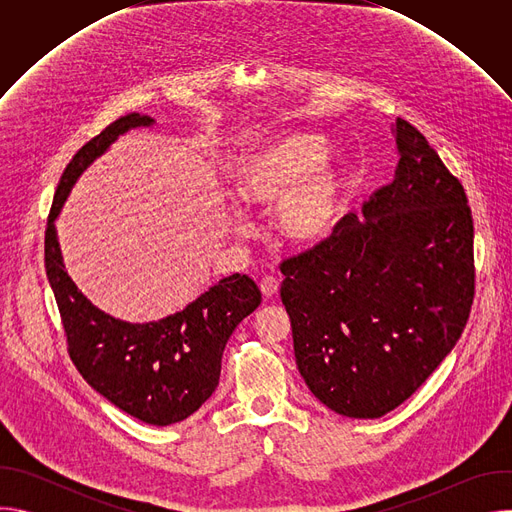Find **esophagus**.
<instances>
[{"label": "esophagus", "mask_w": 512, "mask_h": 512, "mask_svg": "<svg viewBox=\"0 0 512 512\" xmlns=\"http://www.w3.org/2000/svg\"><path fill=\"white\" fill-rule=\"evenodd\" d=\"M259 287H261V294L265 298H273L277 294V289H279V281L275 277H263Z\"/></svg>", "instance_id": "esophagus-1"}]
</instances>
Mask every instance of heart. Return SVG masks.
I'll return each mask as SVG.
<instances>
[{
    "mask_svg": "<svg viewBox=\"0 0 512 512\" xmlns=\"http://www.w3.org/2000/svg\"><path fill=\"white\" fill-rule=\"evenodd\" d=\"M316 133H287L247 150L233 168L239 200L249 208H273L277 233L296 247L326 241L348 206L350 160L338 150H324ZM237 231L245 225L237 223Z\"/></svg>",
    "mask_w": 512,
    "mask_h": 512,
    "instance_id": "1",
    "label": "heart"
}]
</instances>
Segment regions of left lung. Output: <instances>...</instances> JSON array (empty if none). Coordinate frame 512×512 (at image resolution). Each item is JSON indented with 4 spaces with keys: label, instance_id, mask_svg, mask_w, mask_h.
Here are the masks:
<instances>
[{
    "label": "left lung",
    "instance_id": "8db88e82",
    "mask_svg": "<svg viewBox=\"0 0 512 512\" xmlns=\"http://www.w3.org/2000/svg\"><path fill=\"white\" fill-rule=\"evenodd\" d=\"M393 182L336 235L281 263L298 371L328 409L377 419L452 352L474 298L466 192L427 139L395 127Z\"/></svg>",
    "mask_w": 512,
    "mask_h": 512
}]
</instances>
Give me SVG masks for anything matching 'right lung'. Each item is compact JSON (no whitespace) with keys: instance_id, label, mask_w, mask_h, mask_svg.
<instances>
[{"instance_id":"add662e5","label":"right lung","mask_w":512,"mask_h":512,"mask_svg":"<svg viewBox=\"0 0 512 512\" xmlns=\"http://www.w3.org/2000/svg\"><path fill=\"white\" fill-rule=\"evenodd\" d=\"M150 115L113 121L70 160L58 182L46 225L44 265L66 332L68 354L83 379L121 411L150 425H172L214 393L227 340L261 304L249 275L223 277L184 310L133 324L93 306L64 269L56 218L83 172L135 127H152Z\"/></svg>"}]
</instances>
